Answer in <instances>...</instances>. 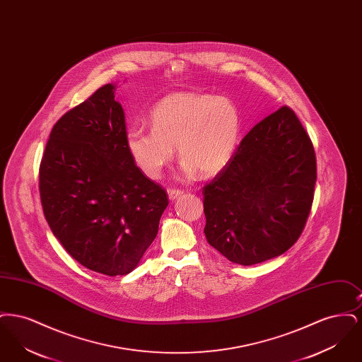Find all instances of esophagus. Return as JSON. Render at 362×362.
Here are the masks:
<instances>
[{
	"label": "esophagus",
	"instance_id": "34e87169",
	"mask_svg": "<svg viewBox=\"0 0 362 362\" xmlns=\"http://www.w3.org/2000/svg\"><path fill=\"white\" fill-rule=\"evenodd\" d=\"M183 194V191L179 189H168V197L171 201H175L177 197H180Z\"/></svg>",
	"mask_w": 362,
	"mask_h": 362
}]
</instances>
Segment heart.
I'll return each instance as SVG.
<instances>
[{
    "label": "heart",
    "instance_id": "1",
    "mask_svg": "<svg viewBox=\"0 0 362 362\" xmlns=\"http://www.w3.org/2000/svg\"><path fill=\"white\" fill-rule=\"evenodd\" d=\"M152 130L134 127L126 146L141 173L157 179L173 161L176 146L182 173L211 176L223 171L238 146L240 114L224 96L176 92L156 104Z\"/></svg>",
    "mask_w": 362,
    "mask_h": 362
}]
</instances>
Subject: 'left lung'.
Segmentation results:
<instances>
[{"label":"left lung","mask_w":362,"mask_h":362,"mask_svg":"<svg viewBox=\"0 0 362 362\" xmlns=\"http://www.w3.org/2000/svg\"><path fill=\"white\" fill-rule=\"evenodd\" d=\"M315 183L313 145L284 105L247 133L202 189L207 243L243 266L279 257L304 230Z\"/></svg>","instance_id":"obj_1"}]
</instances>
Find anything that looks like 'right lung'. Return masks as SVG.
<instances>
[{"mask_svg": "<svg viewBox=\"0 0 362 362\" xmlns=\"http://www.w3.org/2000/svg\"><path fill=\"white\" fill-rule=\"evenodd\" d=\"M115 86L99 88L52 127L39 192L54 236L70 257L105 276L137 267L155 240L168 197L134 164Z\"/></svg>", "mask_w": 362, "mask_h": 362, "instance_id": "1", "label": "right lung"}]
</instances>
